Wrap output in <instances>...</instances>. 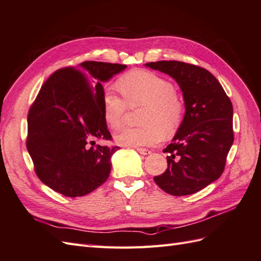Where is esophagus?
<instances>
[{"mask_svg":"<svg viewBox=\"0 0 261 261\" xmlns=\"http://www.w3.org/2000/svg\"><path fill=\"white\" fill-rule=\"evenodd\" d=\"M137 151L140 153V154H142V155H148V154H150V153H151L150 150L144 149V148H137Z\"/></svg>","mask_w":261,"mask_h":261,"instance_id":"34e87169","label":"esophagus"}]
</instances>
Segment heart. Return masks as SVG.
<instances>
[{
    "mask_svg": "<svg viewBox=\"0 0 261 261\" xmlns=\"http://www.w3.org/2000/svg\"><path fill=\"white\" fill-rule=\"evenodd\" d=\"M122 96L106 90L101 99L102 117L111 129H119L128 106H144L140 128H125L116 136V142L122 146H152L165 136L174 133L182 122L184 103L174 91L171 82L158 73L136 69L125 73L117 82Z\"/></svg>",
    "mask_w": 261,
    "mask_h": 261,
    "instance_id": "heart-1",
    "label": "heart"
}]
</instances>
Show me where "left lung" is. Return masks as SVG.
<instances>
[{"mask_svg":"<svg viewBox=\"0 0 261 261\" xmlns=\"http://www.w3.org/2000/svg\"><path fill=\"white\" fill-rule=\"evenodd\" d=\"M146 67L168 73L183 92L185 115L170 143L168 169L154 182L173 196L194 194L223 174L233 142L232 105L222 85L202 67L160 61Z\"/></svg>","mask_w":261,"mask_h":261,"instance_id":"8db88e82","label":"left lung"}]
</instances>
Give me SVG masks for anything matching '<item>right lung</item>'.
I'll list each match as a JSON object with an SVG mask.
<instances>
[{
	"label": "right lung",
	"mask_w": 261,
	"mask_h": 261,
	"mask_svg": "<svg viewBox=\"0 0 261 261\" xmlns=\"http://www.w3.org/2000/svg\"><path fill=\"white\" fill-rule=\"evenodd\" d=\"M125 65L84 62L58 69L46 80L28 116L26 148L36 175L57 193L77 197L102 185L119 146L96 144L111 140L102 117V83Z\"/></svg>",
	"instance_id": "1"
}]
</instances>
